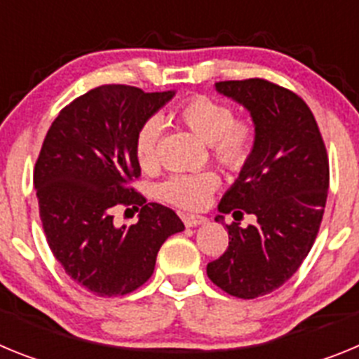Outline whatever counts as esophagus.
I'll return each mask as SVG.
<instances>
[{
	"label": "esophagus",
	"mask_w": 359,
	"mask_h": 359,
	"mask_svg": "<svg viewBox=\"0 0 359 359\" xmlns=\"http://www.w3.org/2000/svg\"><path fill=\"white\" fill-rule=\"evenodd\" d=\"M183 223H185V226H189V228L199 226V224L207 223V217H203V215H196V214H187V215H183Z\"/></svg>",
	"instance_id": "1"
}]
</instances>
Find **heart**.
Segmentation results:
<instances>
[{
	"label": "heart",
	"instance_id": "obj_1",
	"mask_svg": "<svg viewBox=\"0 0 359 359\" xmlns=\"http://www.w3.org/2000/svg\"><path fill=\"white\" fill-rule=\"evenodd\" d=\"M177 118L185 128L210 145L212 154L226 169L237 170L246 165L253 151L255 133L248 122L236 120L233 111L214 98L196 97L177 109ZM161 120L151 116L142 123L135 136V154L142 169H152L158 160ZM219 187L214 172L180 174L160 187L161 198L183 208H201Z\"/></svg>",
	"mask_w": 359,
	"mask_h": 359
}]
</instances>
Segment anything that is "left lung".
Returning <instances> with one entry per match:
<instances>
[{
	"mask_svg": "<svg viewBox=\"0 0 359 359\" xmlns=\"http://www.w3.org/2000/svg\"><path fill=\"white\" fill-rule=\"evenodd\" d=\"M215 91L248 111L255 129L252 156L217 210L236 221L253 214L257 223L226 224L228 248L207 275L231 297L257 298L293 277L315 243L327 199V152L315 116L293 91L264 79L215 82Z\"/></svg>",
	"mask_w": 359,
	"mask_h": 359,
	"instance_id": "1",
	"label": "left lung"
}]
</instances>
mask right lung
<instances>
[{
  "mask_svg": "<svg viewBox=\"0 0 359 359\" xmlns=\"http://www.w3.org/2000/svg\"><path fill=\"white\" fill-rule=\"evenodd\" d=\"M174 95L100 86L66 106L43 142L34 185L44 236L66 273L98 297L140 287L154 271L161 244L185 230L170 208L145 203L129 189L140 176L136 131ZM116 204L142 206L139 223L115 227Z\"/></svg>",
  "mask_w": 359,
  "mask_h": 359,
  "instance_id": "1",
  "label": "right lung"
}]
</instances>
